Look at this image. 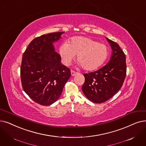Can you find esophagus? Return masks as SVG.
I'll list each match as a JSON object with an SVG mask.
<instances>
[{
	"label": "esophagus",
	"instance_id": "34e87169",
	"mask_svg": "<svg viewBox=\"0 0 146 146\" xmlns=\"http://www.w3.org/2000/svg\"><path fill=\"white\" fill-rule=\"evenodd\" d=\"M78 73V72H74L73 70H71V75L72 76H74L76 75Z\"/></svg>",
	"mask_w": 146,
	"mask_h": 146
}]
</instances>
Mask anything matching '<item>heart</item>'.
<instances>
[{
  "mask_svg": "<svg viewBox=\"0 0 146 146\" xmlns=\"http://www.w3.org/2000/svg\"><path fill=\"white\" fill-rule=\"evenodd\" d=\"M62 61L68 65L78 55L79 65L87 71L94 70L102 66L109 55L106 45L91 38L82 36L74 37L69 42L62 43L59 48Z\"/></svg>",
  "mask_w": 146,
  "mask_h": 146,
  "instance_id": "1",
  "label": "heart"
}]
</instances>
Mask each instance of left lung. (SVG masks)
Masks as SVG:
<instances>
[{"instance_id":"obj_1","label":"left lung","mask_w":146,"mask_h":146,"mask_svg":"<svg viewBox=\"0 0 146 146\" xmlns=\"http://www.w3.org/2000/svg\"><path fill=\"white\" fill-rule=\"evenodd\" d=\"M112 49L109 61L98 70L84 74L82 90L86 97L94 103L109 100L121 88L126 76V56L118 44L106 37Z\"/></svg>"}]
</instances>
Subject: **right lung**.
I'll list each match as a JSON object with an SVG mask.
<instances>
[{
  "mask_svg": "<svg viewBox=\"0 0 146 146\" xmlns=\"http://www.w3.org/2000/svg\"><path fill=\"white\" fill-rule=\"evenodd\" d=\"M62 32L51 33L36 37L23 55L20 69L23 90L36 103L49 106L57 100L71 76L70 70L61 62L54 43Z\"/></svg>",
  "mask_w": 146,
  "mask_h": 146,
  "instance_id": "add662e5",
  "label": "right lung"
}]
</instances>
